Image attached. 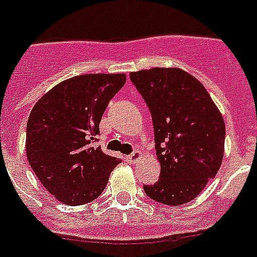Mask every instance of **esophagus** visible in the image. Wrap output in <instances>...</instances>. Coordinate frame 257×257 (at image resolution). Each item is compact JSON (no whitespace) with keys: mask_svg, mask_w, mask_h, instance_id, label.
<instances>
[{"mask_svg":"<svg viewBox=\"0 0 257 257\" xmlns=\"http://www.w3.org/2000/svg\"><path fill=\"white\" fill-rule=\"evenodd\" d=\"M141 156H142V154H141L140 150H136V152H133V153L127 156V161H128L130 164H136Z\"/></svg>","mask_w":257,"mask_h":257,"instance_id":"1","label":"esophagus"}]
</instances>
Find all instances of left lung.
Wrapping results in <instances>:
<instances>
[{
    "mask_svg": "<svg viewBox=\"0 0 257 257\" xmlns=\"http://www.w3.org/2000/svg\"><path fill=\"white\" fill-rule=\"evenodd\" d=\"M152 113L161 173L144 186L156 202L180 206L195 199L223 158L225 121L202 82L176 67L130 73Z\"/></svg>",
    "mask_w": 257,
    "mask_h": 257,
    "instance_id": "left-lung-1",
    "label": "left lung"
}]
</instances>
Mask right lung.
Segmentation results:
<instances>
[{
  "mask_svg": "<svg viewBox=\"0 0 257 257\" xmlns=\"http://www.w3.org/2000/svg\"><path fill=\"white\" fill-rule=\"evenodd\" d=\"M126 74H82L62 81L35 104L27 123L32 171L61 203L80 206L103 192L120 160L94 148L109 100Z\"/></svg>",
  "mask_w": 257,
  "mask_h": 257,
  "instance_id": "obj_1",
  "label": "right lung"
}]
</instances>
